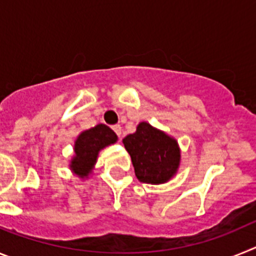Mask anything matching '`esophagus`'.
Instances as JSON below:
<instances>
[{
	"mask_svg": "<svg viewBox=\"0 0 256 256\" xmlns=\"http://www.w3.org/2000/svg\"><path fill=\"white\" fill-rule=\"evenodd\" d=\"M112 130L116 133V136H119V137H120V136H122V126H119V124H115V126H112Z\"/></svg>",
	"mask_w": 256,
	"mask_h": 256,
	"instance_id": "34e87169",
	"label": "esophagus"
}]
</instances>
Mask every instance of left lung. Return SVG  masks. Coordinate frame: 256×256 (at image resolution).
Wrapping results in <instances>:
<instances>
[{
	"instance_id": "left-lung-1",
	"label": "left lung",
	"mask_w": 256,
	"mask_h": 256,
	"mask_svg": "<svg viewBox=\"0 0 256 256\" xmlns=\"http://www.w3.org/2000/svg\"><path fill=\"white\" fill-rule=\"evenodd\" d=\"M140 182L160 184L177 173L180 162L178 142L146 122L137 126L132 134L123 140Z\"/></svg>"
}]
</instances>
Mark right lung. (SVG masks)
Here are the masks:
<instances>
[{"label": "right lung", "mask_w": 256, "mask_h": 256, "mask_svg": "<svg viewBox=\"0 0 256 256\" xmlns=\"http://www.w3.org/2000/svg\"><path fill=\"white\" fill-rule=\"evenodd\" d=\"M118 136L105 124H98L91 130H83L74 142V156L70 169L80 178H87L97 162V156L102 148L115 144Z\"/></svg>", "instance_id": "right-lung-1"}]
</instances>
